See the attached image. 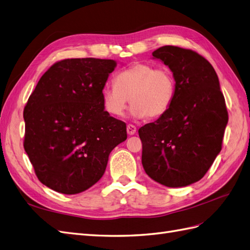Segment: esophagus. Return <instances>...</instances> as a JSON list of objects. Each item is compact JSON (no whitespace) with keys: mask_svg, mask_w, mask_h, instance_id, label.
<instances>
[{"mask_svg":"<svg viewBox=\"0 0 250 250\" xmlns=\"http://www.w3.org/2000/svg\"><path fill=\"white\" fill-rule=\"evenodd\" d=\"M135 132H137V127H135L134 125H132V124H128L127 125V133L132 135Z\"/></svg>","mask_w":250,"mask_h":250,"instance_id":"34e87169","label":"esophagus"}]
</instances>
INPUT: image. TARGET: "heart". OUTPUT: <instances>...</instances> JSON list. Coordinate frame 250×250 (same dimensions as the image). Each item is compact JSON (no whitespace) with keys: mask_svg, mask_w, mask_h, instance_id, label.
<instances>
[{"mask_svg":"<svg viewBox=\"0 0 250 250\" xmlns=\"http://www.w3.org/2000/svg\"><path fill=\"white\" fill-rule=\"evenodd\" d=\"M175 97V79L168 67L138 62L120 72L115 85L102 89L103 106L109 115L122 117L130 101L135 118L156 119L169 110Z\"/></svg>","mask_w":250,"mask_h":250,"instance_id":"heart-1","label":"heart"}]
</instances>
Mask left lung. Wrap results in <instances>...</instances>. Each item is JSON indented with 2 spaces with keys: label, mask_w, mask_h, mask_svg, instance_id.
Instances as JSON below:
<instances>
[{
  "label": "left lung",
  "mask_w": 250,
  "mask_h": 250,
  "mask_svg": "<svg viewBox=\"0 0 250 250\" xmlns=\"http://www.w3.org/2000/svg\"><path fill=\"white\" fill-rule=\"evenodd\" d=\"M154 58L170 67L175 97L169 110L139 129L148 176L170 188L200 180L222 148L229 113L214 67L190 49L164 46Z\"/></svg>",
  "instance_id": "1"
}]
</instances>
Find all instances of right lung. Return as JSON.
<instances>
[{
    "label": "right lung",
    "mask_w": 250,
    "mask_h": 250,
    "mask_svg": "<svg viewBox=\"0 0 250 250\" xmlns=\"http://www.w3.org/2000/svg\"><path fill=\"white\" fill-rule=\"evenodd\" d=\"M116 60L72 58L44 73L24 108V148L41 183L78 194L99 180L126 124L104 110L102 89Z\"/></svg>",
    "instance_id": "1"
}]
</instances>
